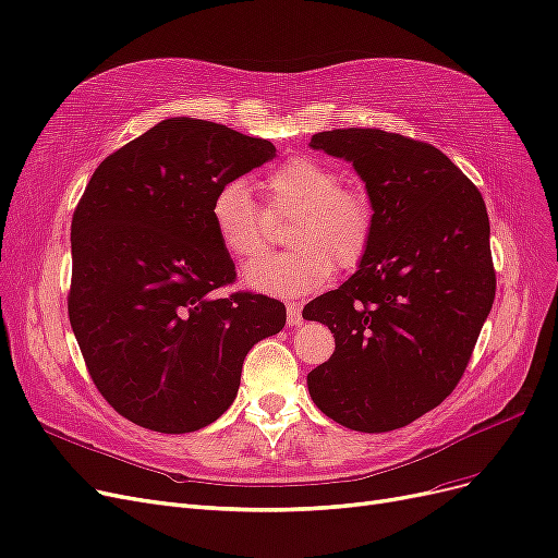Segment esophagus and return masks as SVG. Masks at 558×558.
Listing matches in <instances>:
<instances>
[{
    "mask_svg": "<svg viewBox=\"0 0 558 558\" xmlns=\"http://www.w3.org/2000/svg\"><path fill=\"white\" fill-rule=\"evenodd\" d=\"M287 319H290V325H301V322H303V313H301L299 301L287 303Z\"/></svg>",
    "mask_w": 558,
    "mask_h": 558,
    "instance_id": "1",
    "label": "esophagus"
}]
</instances>
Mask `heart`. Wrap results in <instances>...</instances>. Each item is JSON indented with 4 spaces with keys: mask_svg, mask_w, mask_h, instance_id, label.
Masks as SVG:
<instances>
[{
    "mask_svg": "<svg viewBox=\"0 0 558 558\" xmlns=\"http://www.w3.org/2000/svg\"><path fill=\"white\" fill-rule=\"evenodd\" d=\"M340 173L315 157L284 159L262 181L266 204L276 213H296L287 231L292 253L262 257L245 266L243 282L257 292L296 299L325 287L336 264L352 268L364 259L375 229L368 194L340 185ZM210 222L225 253L245 262L262 245V213L243 178L215 190Z\"/></svg>",
    "mask_w": 558,
    "mask_h": 558,
    "instance_id": "1",
    "label": "heart"
}]
</instances>
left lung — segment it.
<instances>
[{"label": "left lung", "mask_w": 558, "mask_h": 558, "mask_svg": "<svg viewBox=\"0 0 558 558\" xmlns=\"http://www.w3.org/2000/svg\"><path fill=\"white\" fill-rule=\"evenodd\" d=\"M311 146L352 161L375 229L359 271L303 308L336 338L308 373L315 405L364 434L401 428L459 385L496 296L480 190L436 146L385 130H331Z\"/></svg>", "instance_id": "obj_1"}]
</instances>
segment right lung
<instances>
[{
	"mask_svg": "<svg viewBox=\"0 0 558 558\" xmlns=\"http://www.w3.org/2000/svg\"><path fill=\"white\" fill-rule=\"evenodd\" d=\"M276 155L225 124L169 118L106 157L71 218L66 311L89 377L109 405L157 434L218 420L243 359L284 327V305L218 290L236 266L210 222L225 181Z\"/></svg>",
	"mask_w": 558,
	"mask_h": 558,
	"instance_id": "add662e5",
	"label": "right lung"
}]
</instances>
